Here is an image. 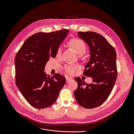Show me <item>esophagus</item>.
Wrapping results in <instances>:
<instances>
[{
	"instance_id": "obj_1",
	"label": "esophagus",
	"mask_w": 134,
	"mask_h": 134,
	"mask_svg": "<svg viewBox=\"0 0 134 134\" xmlns=\"http://www.w3.org/2000/svg\"><path fill=\"white\" fill-rule=\"evenodd\" d=\"M72 79V78H70V77H66V82H69L70 80H71Z\"/></svg>"
}]
</instances>
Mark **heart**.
Returning <instances> with one entry per match:
<instances>
[{
  "mask_svg": "<svg viewBox=\"0 0 134 134\" xmlns=\"http://www.w3.org/2000/svg\"><path fill=\"white\" fill-rule=\"evenodd\" d=\"M69 45L79 55H82L85 53L86 51V46L85 42L80 39H73L71 40L69 43ZM62 53V47H59L57 51V57H60ZM79 69V66L77 65L73 64H66L64 66V71L70 75L75 74Z\"/></svg>",
  "mask_w": 134,
  "mask_h": 134,
  "instance_id": "heart-1",
  "label": "heart"
}]
</instances>
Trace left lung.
<instances>
[{
    "mask_svg": "<svg viewBox=\"0 0 134 134\" xmlns=\"http://www.w3.org/2000/svg\"><path fill=\"white\" fill-rule=\"evenodd\" d=\"M78 37L89 46L90 60L83 75L93 80L87 84L80 78H76L78 87L74 96L81 106L92 109L102 105L112 91L117 77L116 55L107 40L96 32H78Z\"/></svg>",
    "mask_w": 134,
    "mask_h": 134,
    "instance_id": "8db88e82",
    "label": "left lung"
}]
</instances>
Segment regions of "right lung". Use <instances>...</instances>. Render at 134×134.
I'll return each instance as SVG.
<instances>
[{
    "mask_svg": "<svg viewBox=\"0 0 134 134\" xmlns=\"http://www.w3.org/2000/svg\"><path fill=\"white\" fill-rule=\"evenodd\" d=\"M69 30L38 32L27 38L15 58V82L25 99L33 107L43 109L56 100L66 79L60 74L51 76L44 69L50 57L56 56L59 46Z\"/></svg>",
    "mask_w": 134,
    "mask_h": 134,
    "instance_id": "obj_1",
    "label": "right lung"
}]
</instances>
